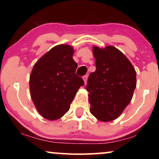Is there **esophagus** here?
Returning a JSON list of instances; mask_svg holds the SVG:
<instances>
[{"mask_svg":"<svg viewBox=\"0 0 159 159\" xmlns=\"http://www.w3.org/2000/svg\"><path fill=\"white\" fill-rule=\"evenodd\" d=\"M82 79H83L84 82V83L86 84V82H87V80H88V76H87V75H85V76H83V77H82Z\"/></svg>","mask_w":159,"mask_h":159,"instance_id":"esophagus-1","label":"esophagus"}]
</instances>
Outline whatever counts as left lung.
<instances>
[{
  "mask_svg": "<svg viewBox=\"0 0 159 159\" xmlns=\"http://www.w3.org/2000/svg\"><path fill=\"white\" fill-rule=\"evenodd\" d=\"M96 69L91 72L86 90L90 112L101 121L118 118L132 98L136 71L128 58L114 46H93Z\"/></svg>",
  "mask_w": 159,
  "mask_h": 159,
  "instance_id": "obj_1",
  "label": "left lung"
}]
</instances>
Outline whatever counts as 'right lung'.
<instances>
[{
    "label": "right lung",
    "instance_id": "1",
    "mask_svg": "<svg viewBox=\"0 0 159 159\" xmlns=\"http://www.w3.org/2000/svg\"><path fill=\"white\" fill-rule=\"evenodd\" d=\"M73 48L58 45L43 55L30 77L32 101L41 116L56 120L70 108L76 93L84 82L75 74L77 64L74 61Z\"/></svg>",
    "mask_w": 159,
    "mask_h": 159
}]
</instances>
